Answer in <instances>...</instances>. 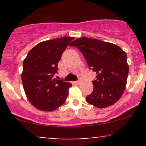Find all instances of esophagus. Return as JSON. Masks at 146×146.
<instances>
[{"label":"esophagus","mask_w":146,"mask_h":146,"mask_svg":"<svg viewBox=\"0 0 146 146\" xmlns=\"http://www.w3.org/2000/svg\"><path fill=\"white\" fill-rule=\"evenodd\" d=\"M75 83H76L77 84H80L81 83V80H78V81H77L76 82H75Z\"/></svg>","instance_id":"obj_1"}]
</instances>
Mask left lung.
Segmentation results:
<instances>
[{
	"label": "left lung",
	"mask_w": 146,
	"mask_h": 146,
	"mask_svg": "<svg viewBox=\"0 0 146 146\" xmlns=\"http://www.w3.org/2000/svg\"><path fill=\"white\" fill-rule=\"evenodd\" d=\"M82 52L90 69L96 72L93 93L86 102L99 108H107L119 100L127 84L129 66L127 55L119 46L86 37L72 42Z\"/></svg>",
	"instance_id": "obj_1"
}]
</instances>
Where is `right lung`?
Masks as SVG:
<instances>
[{
	"instance_id": "obj_1",
	"label": "right lung",
	"mask_w": 146,
	"mask_h": 146,
	"mask_svg": "<svg viewBox=\"0 0 146 146\" xmlns=\"http://www.w3.org/2000/svg\"><path fill=\"white\" fill-rule=\"evenodd\" d=\"M74 37L41 42L23 61L22 82L30 103L42 111H53L64 103L71 84L53 78L62 54Z\"/></svg>"
}]
</instances>
